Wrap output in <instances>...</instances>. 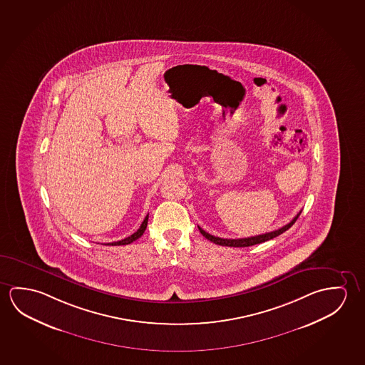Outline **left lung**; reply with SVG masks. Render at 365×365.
Here are the masks:
<instances>
[{"label": "left lung", "instance_id": "8db88e82", "mask_svg": "<svg viewBox=\"0 0 365 365\" xmlns=\"http://www.w3.org/2000/svg\"><path fill=\"white\" fill-rule=\"evenodd\" d=\"M299 215H301V212L295 215L294 218L290 220L288 225H285V226L282 227V228L275 230V231L267 232V233H264V235H259V236H254V237L235 238V240H232V238L215 237L213 235H209L208 232L204 231L200 227H199V231H200V233H202V236L207 238V240L212 241V242L215 243V245H220V246H228V247H249V246H254V245H257V243L265 242V241L272 240L274 237H278L279 235H282L283 232L289 230L290 227L294 225L295 220H298Z\"/></svg>", "mask_w": 365, "mask_h": 365}]
</instances>
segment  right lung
Instances as JSON below:
<instances>
[{
    "label": "right lung",
    "instance_id": "obj_1",
    "mask_svg": "<svg viewBox=\"0 0 365 365\" xmlns=\"http://www.w3.org/2000/svg\"><path fill=\"white\" fill-rule=\"evenodd\" d=\"M147 223H148V215H145V220L142 222L140 227H139L137 231L134 232L132 236L124 238V240H120V241H116V242L106 243V245H109V246H122V245H129V243L133 242V241L138 240V238L145 233V228H147Z\"/></svg>",
    "mask_w": 365,
    "mask_h": 365
}]
</instances>
